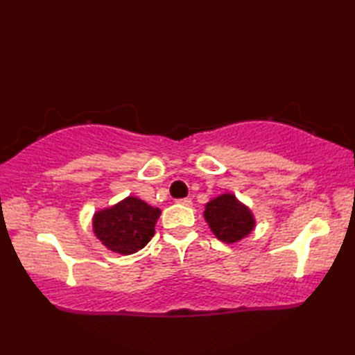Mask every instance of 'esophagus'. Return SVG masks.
Here are the masks:
<instances>
[{"instance_id": "34e87169", "label": "esophagus", "mask_w": 355, "mask_h": 355, "mask_svg": "<svg viewBox=\"0 0 355 355\" xmlns=\"http://www.w3.org/2000/svg\"><path fill=\"white\" fill-rule=\"evenodd\" d=\"M177 203H180V205H184V207H191L192 200L189 199V197H186V199H178Z\"/></svg>"}]
</instances>
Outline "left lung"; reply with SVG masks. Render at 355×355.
I'll return each mask as SVG.
<instances>
[{"mask_svg":"<svg viewBox=\"0 0 355 355\" xmlns=\"http://www.w3.org/2000/svg\"><path fill=\"white\" fill-rule=\"evenodd\" d=\"M203 218L214 236L225 244H235L248 238L257 225L252 209L232 192H224L209 200Z\"/></svg>","mask_w":355,"mask_h":355,"instance_id":"8db88e82","label":"left lung"}]
</instances>
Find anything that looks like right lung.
Masks as SVG:
<instances>
[{
    "label": "right lung",
    "mask_w": 355,
    "mask_h": 355,
    "mask_svg": "<svg viewBox=\"0 0 355 355\" xmlns=\"http://www.w3.org/2000/svg\"><path fill=\"white\" fill-rule=\"evenodd\" d=\"M161 209L148 205L139 197L128 196L92 216V230L107 250L131 255L146 248L155 235Z\"/></svg>",
    "instance_id": "1"
}]
</instances>
